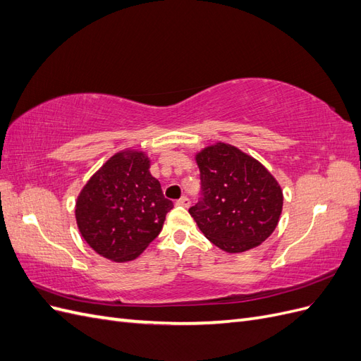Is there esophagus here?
I'll use <instances>...</instances> for the list:
<instances>
[{
    "label": "esophagus",
    "instance_id": "1",
    "mask_svg": "<svg viewBox=\"0 0 361 361\" xmlns=\"http://www.w3.org/2000/svg\"><path fill=\"white\" fill-rule=\"evenodd\" d=\"M179 206H183V207H188L190 206V203H191V200L187 197V195H182V197L176 202Z\"/></svg>",
    "mask_w": 361,
    "mask_h": 361
}]
</instances>
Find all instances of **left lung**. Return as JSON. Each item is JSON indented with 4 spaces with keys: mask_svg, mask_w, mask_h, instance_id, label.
<instances>
[{
    "mask_svg": "<svg viewBox=\"0 0 361 361\" xmlns=\"http://www.w3.org/2000/svg\"><path fill=\"white\" fill-rule=\"evenodd\" d=\"M200 199L190 207L203 235L227 253L255 248L274 232L283 207L279 182L259 161L224 143L197 155Z\"/></svg>",
    "mask_w": 361,
    "mask_h": 361,
    "instance_id": "8db88e82",
    "label": "left lung"
}]
</instances>
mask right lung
Here are the masks:
<instances>
[{"mask_svg":"<svg viewBox=\"0 0 361 361\" xmlns=\"http://www.w3.org/2000/svg\"><path fill=\"white\" fill-rule=\"evenodd\" d=\"M149 167L143 152H120L78 195L76 223L97 255L114 262L133 260L159 235L173 202L164 197Z\"/></svg>","mask_w":361,"mask_h":361,"instance_id":"right-lung-1","label":"right lung"}]
</instances>
